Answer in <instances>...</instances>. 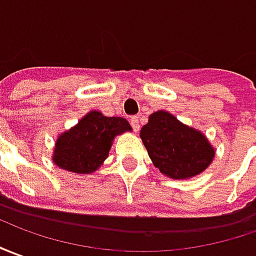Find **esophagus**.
<instances>
[{
	"label": "esophagus",
	"instance_id": "1",
	"mask_svg": "<svg viewBox=\"0 0 256 256\" xmlns=\"http://www.w3.org/2000/svg\"><path fill=\"white\" fill-rule=\"evenodd\" d=\"M130 124H131V126L134 128V131L135 132L139 131V117H136V116H132V117L130 118Z\"/></svg>",
	"mask_w": 256,
	"mask_h": 256
}]
</instances>
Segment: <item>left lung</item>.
I'll return each mask as SVG.
<instances>
[{
    "instance_id": "1",
    "label": "left lung",
    "mask_w": 256,
    "mask_h": 256,
    "mask_svg": "<svg viewBox=\"0 0 256 256\" xmlns=\"http://www.w3.org/2000/svg\"><path fill=\"white\" fill-rule=\"evenodd\" d=\"M153 164L174 180L198 176L212 163L214 150L196 130L181 124L167 111H156L140 130Z\"/></svg>"
}]
</instances>
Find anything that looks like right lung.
<instances>
[{
    "label": "right lung",
    "instance_id": "right-lung-1",
    "mask_svg": "<svg viewBox=\"0 0 256 256\" xmlns=\"http://www.w3.org/2000/svg\"><path fill=\"white\" fill-rule=\"evenodd\" d=\"M125 131H131V126L124 118L90 111L58 138L52 160L58 167L76 174L96 172L108 156L114 136Z\"/></svg>",
    "mask_w": 256,
    "mask_h": 256
}]
</instances>
